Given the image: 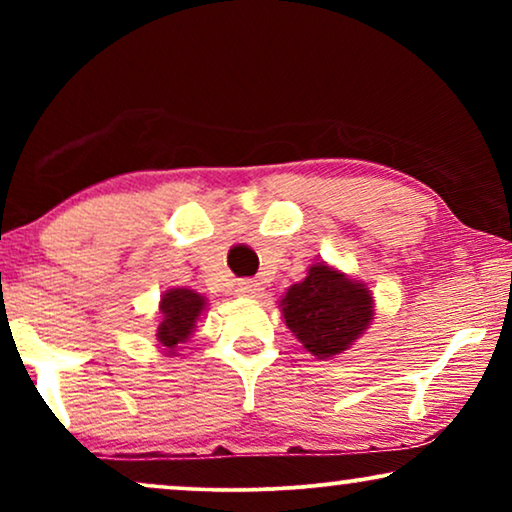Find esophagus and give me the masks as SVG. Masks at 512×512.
<instances>
[{"instance_id": "34e87169", "label": "esophagus", "mask_w": 512, "mask_h": 512, "mask_svg": "<svg viewBox=\"0 0 512 512\" xmlns=\"http://www.w3.org/2000/svg\"><path fill=\"white\" fill-rule=\"evenodd\" d=\"M235 291L240 298H263V286L254 282V279H242V282H237Z\"/></svg>"}]
</instances>
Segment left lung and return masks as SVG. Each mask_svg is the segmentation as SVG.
<instances>
[{"instance_id": "obj_1", "label": "left lung", "mask_w": 512, "mask_h": 512, "mask_svg": "<svg viewBox=\"0 0 512 512\" xmlns=\"http://www.w3.org/2000/svg\"><path fill=\"white\" fill-rule=\"evenodd\" d=\"M279 312L305 352L326 361L347 352L368 331L375 300L366 282L321 261L310 265L303 282L286 289Z\"/></svg>"}]
</instances>
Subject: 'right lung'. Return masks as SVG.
<instances>
[{
	"mask_svg": "<svg viewBox=\"0 0 512 512\" xmlns=\"http://www.w3.org/2000/svg\"><path fill=\"white\" fill-rule=\"evenodd\" d=\"M160 321L156 328L158 349L165 356H177L179 345L191 338L198 321L207 310V298L193 289H167L160 296Z\"/></svg>",
	"mask_w": 512,
	"mask_h": 512,
	"instance_id": "1",
	"label": "right lung"
}]
</instances>
